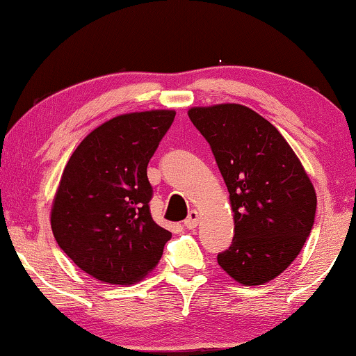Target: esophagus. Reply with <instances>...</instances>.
<instances>
[{
  "mask_svg": "<svg viewBox=\"0 0 356 356\" xmlns=\"http://www.w3.org/2000/svg\"><path fill=\"white\" fill-rule=\"evenodd\" d=\"M198 222H200V214L197 213V211H192L188 214V218L185 219V222H184V226L187 227L188 230H193V229H197V226H198Z\"/></svg>",
  "mask_w": 356,
  "mask_h": 356,
  "instance_id": "esophagus-1",
  "label": "esophagus"
}]
</instances>
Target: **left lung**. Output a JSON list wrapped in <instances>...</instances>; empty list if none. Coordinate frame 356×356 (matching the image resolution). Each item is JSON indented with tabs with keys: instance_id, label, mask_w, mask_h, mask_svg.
<instances>
[{
	"instance_id": "1",
	"label": "left lung",
	"mask_w": 356,
	"mask_h": 356,
	"mask_svg": "<svg viewBox=\"0 0 356 356\" xmlns=\"http://www.w3.org/2000/svg\"><path fill=\"white\" fill-rule=\"evenodd\" d=\"M188 118L208 140L229 190L234 238L218 254L219 266L247 287L266 284L292 264L312 232V180L287 140L253 109L193 106Z\"/></svg>"
}]
</instances>
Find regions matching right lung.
Returning <instances> with one entry per match:
<instances>
[{
	"label": "right lung",
	"mask_w": 356,
	"mask_h": 356,
	"mask_svg": "<svg viewBox=\"0 0 356 356\" xmlns=\"http://www.w3.org/2000/svg\"><path fill=\"white\" fill-rule=\"evenodd\" d=\"M174 116V109H149L109 119L80 142L64 168L49 214L54 238L104 284L140 282L171 238L149 214L147 166Z\"/></svg>",
	"instance_id": "add662e5"
}]
</instances>
